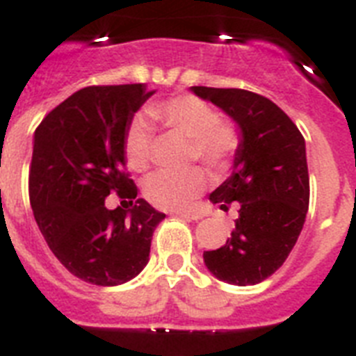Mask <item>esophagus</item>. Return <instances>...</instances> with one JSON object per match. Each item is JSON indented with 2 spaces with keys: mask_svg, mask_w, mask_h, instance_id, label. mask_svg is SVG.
I'll use <instances>...</instances> for the list:
<instances>
[{
  "mask_svg": "<svg viewBox=\"0 0 356 356\" xmlns=\"http://www.w3.org/2000/svg\"><path fill=\"white\" fill-rule=\"evenodd\" d=\"M181 218H186V220H200L202 218V215L200 213H177Z\"/></svg>",
  "mask_w": 356,
  "mask_h": 356,
  "instance_id": "esophagus-1",
  "label": "esophagus"
}]
</instances>
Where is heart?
<instances>
[{
  "instance_id": "b5f03b06",
  "label": "heart",
  "mask_w": 356,
  "mask_h": 356,
  "mask_svg": "<svg viewBox=\"0 0 356 356\" xmlns=\"http://www.w3.org/2000/svg\"><path fill=\"white\" fill-rule=\"evenodd\" d=\"M148 114L170 134L190 140V161H202L213 170L229 165L236 152L240 136L231 123L222 122L215 107L193 95L168 98L148 107ZM152 129L141 116H136L125 131L123 154L127 165L136 172H143L152 156ZM208 179L202 170L186 172H159L145 182V197L152 206L168 211L191 208L206 190Z\"/></svg>"
}]
</instances>
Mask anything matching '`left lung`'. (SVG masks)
<instances>
[{
  "mask_svg": "<svg viewBox=\"0 0 356 356\" xmlns=\"http://www.w3.org/2000/svg\"><path fill=\"white\" fill-rule=\"evenodd\" d=\"M240 129L233 174L209 195L240 215L227 242L204 252L213 276L231 285H256L285 264L298 242L310 202L307 147L296 123L268 98L245 89L193 86Z\"/></svg>",
  "mask_w": 356,
  "mask_h": 356,
  "instance_id": "1",
  "label": "left lung"
}]
</instances>
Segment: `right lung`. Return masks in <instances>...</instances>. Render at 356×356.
Masks as SVG:
<instances>
[{
	"instance_id": "obj_1",
	"label": "right lung",
	"mask_w": 356,
	"mask_h": 356,
	"mask_svg": "<svg viewBox=\"0 0 356 356\" xmlns=\"http://www.w3.org/2000/svg\"><path fill=\"white\" fill-rule=\"evenodd\" d=\"M154 92L145 84L80 89L33 134L29 190L35 222L55 258L91 285L116 286L138 276L166 216L136 199L123 154L127 127ZM114 191L124 206L107 210L104 199Z\"/></svg>"
}]
</instances>
